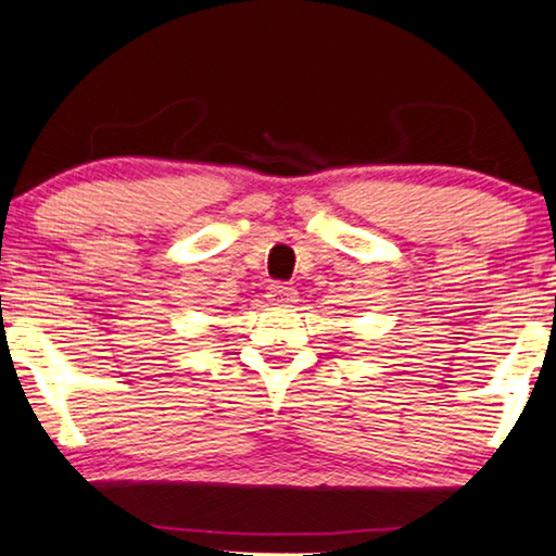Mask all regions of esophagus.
Segmentation results:
<instances>
[{
	"mask_svg": "<svg viewBox=\"0 0 556 556\" xmlns=\"http://www.w3.org/2000/svg\"><path fill=\"white\" fill-rule=\"evenodd\" d=\"M266 298H269L271 305L290 307L292 302H298V292H294L292 287H285V285H271L269 290H266Z\"/></svg>",
	"mask_w": 556,
	"mask_h": 556,
	"instance_id": "1",
	"label": "esophagus"
}]
</instances>
